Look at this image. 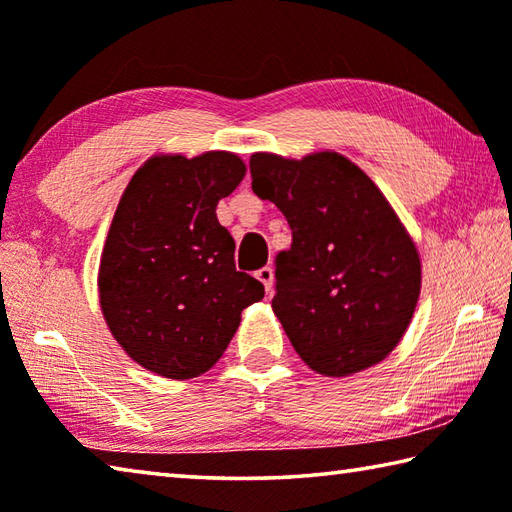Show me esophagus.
<instances>
[{"label":"esophagus","instance_id":"1","mask_svg":"<svg viewBox=\"0 0 512 512\" xmlns=\"http://www.w3.org/2000/svg\"><path fill=\"white\" fill-rule=\"evenodd\" d=\"M256 279L265 285V292L267 294L272 292V288H274V272H272L270 265H265V267H261V270H256Z\"/></svg>","mask_w":512,"mask_h":512}]
</instances>
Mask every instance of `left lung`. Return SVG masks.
<instances>
[{"instance_id":"left-lung-1","label":"left lung","mask_w":512,"mask_h":512,"mask_svg":"<svg viewBox=\"0 0 512 512\" xmlns=\"http://www.w3.org/2000/svg\"><path fill=\"white\" fill-rule=\"evenodd\" d=\"M249 173L292 229L274 261L272 308L294 351L333 378L382 362L416 310L420 258L378 186L337 152H256Z\"/></svg>"}]
</instances>
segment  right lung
I'll use <instances>...</instances> for the list:
<instances>
[{
	"instance_id": "obj_1",
	"label": "right lung",
	"mask_w": 512,
	"mask_h": 512,
	"mask_svg": "<svg viewBox=\"0 0 512 512\" xmlns=\"http://www.w3.org/2000/svg\"><path fill=\"white\" fill-rule=\"evenodd\" d=\"M245 177L231 152L155 157L116 206L98 292L107 326L143 369L170 380L202 375L227 351L240 312L265 297L236 270L215 206Z\"/></svg>"
}]
</instances>
